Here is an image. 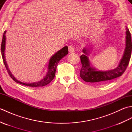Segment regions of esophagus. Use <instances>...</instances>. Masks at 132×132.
Wrapping results in <instances>:
<instances>
[{
  "mask_svg": "<svg viewBox=\"0 0 132 132\" xmlns=\"http://www.w3.org/2000/svg\"><path fill=\"white\" fill-rule=\"evenodd\" d=\"M74 46L73 45H69V53H73L74 52Z\"/></svg>",
  "mask_w": 132,
  "mask_h": 132,
  "instance_id": "obj_1",
  "label": "esophagus"
}]
</instances>
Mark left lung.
Instances as JSON below:
<instances>
[{"mask_svg": "<svg viewBox=\"0 0 132 132\" xmlns=\"http://www.w3.org/2000/svg\"><path fill=\"white\" fill-rule=\"evenodd\" d=\"M131 38L129 30L126 28V45L125 51L116 69L108 71H98L96 69L92 68L89 63L88 54L89 50L87 49H83L85 54L80 56L82 68L80 71V76L85 82L91 83H107L121 76L127 69L129 62L131 53Z\"/></svg>", "mask_w": 132, "mask_h": 132, "instance_id": "obj_1", "label": "left lung"}]
</instances>
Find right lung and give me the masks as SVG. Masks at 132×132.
Returning <instances> with one entry per match:
<instances>
[{"label":"right lung","mask_w":132,"mask_h":132,"mask_svg":"<svg viewBox=\"0 0 132 132\" xmlns=\"http://www.w3.org/2000/svg\"><path fill=\"white\" fill-rule=\"evenodd\" d=\"M7 31L5 30L3 36V39L2 41V45H1V52H2V55L3 62L4 63V65L5 68H6L7 72L8 74L10 75V76L12 79L16 82V83H18L20 84H21L23 85L29 86V87H42L47 85V84H49L50 82H51V81L54 79L55 74V71L56 68H57L58 64L62 58H63L64 56L68 54V46H64L63 48H62L61 50H59L57 53L53 55L52 57L50 58L49 62V66H48V71L46 74V75L45 77L43 79L38 81V82H36L35 83H27L20 82L18 80H17L16 78L13 77V75L11 74V72L9 69L8 68L7 64L5 61V55H4V51H5V33H6Z\"/></svg>","instance_id":"obj_1"}]
</instances>
